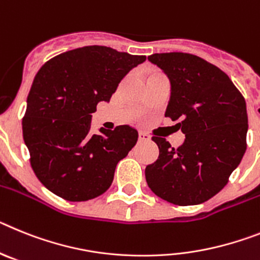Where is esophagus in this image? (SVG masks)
<instances>
[{"label":"esophagus","instance_id":"1","mask_svg":"<svg viewBox=\"0 0 260 260\" xmlns=\"http://www.w3.org/2000/svg\"><path fill=\"white\" fill-rule=\"evenodd\" d=\"M139 140L140 141H149V140H150V136L145 132H139Z\"/></svg>","mask_w":260,"mask_h":260}]
</instances>
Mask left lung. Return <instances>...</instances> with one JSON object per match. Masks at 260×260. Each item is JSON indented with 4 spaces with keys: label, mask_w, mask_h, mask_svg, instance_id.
Wrapping results in <instances>:
<instances>
[{
    "label": "left lung",
    "mask_w": 260,
    "mask_h": 260,
    "mask_svg": "<svg viewBox=\"0 0 260 260\" xmlns=\"http://www.w3.org/2000/svg\"><path fill=\"white\" fill-rule=\"evenodd\" d=\"M148 60L170 81L165 116L179 119L186 137L177 149L164 137H152L159 155L146 166V183L169 203L202 204L224 188L245 154V98L226 73L199 56L170 52Z\"/></svg>",
    "instance_id": "obj_1"
}]
</instances>
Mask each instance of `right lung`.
<instances>
[{"label": "right lung", "instance_id": "add662e5", "mask_svg": "<svg viewBox=\"0 0 260 260\" xmlns=\"http://www.w3.org/2000/svg\"><path fill=\"white\" fill-rule=\"evenodd\" d=\"M145 56L89 46L51 58L34 78L22 121L31 166L43 186L69 202H86L111 186L117 162L136 145L129 125L92 133L99 102Z\"/></svg>", "mask_w": 260, "mask_h": 260}]
</instances>
